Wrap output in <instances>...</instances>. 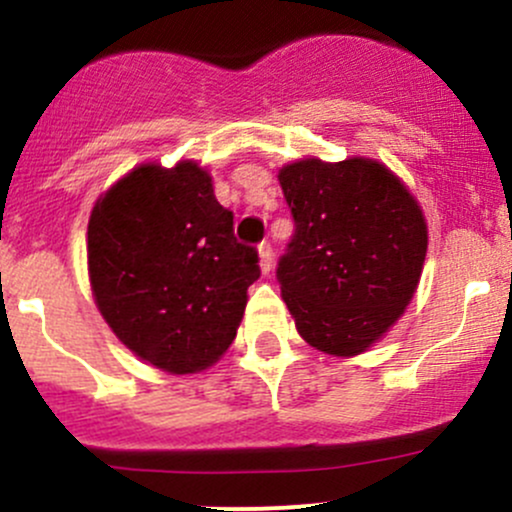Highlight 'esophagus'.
Wrapping results in <instances>:
<instances>
[{
    "mask_svg": "<svg viewBox=\"0 0 512 512\" xmlns=\"http://www.w3.org/2000/svg\"><path fill=\"white\" fill-rule=\"evenodd\" d=\"M272 262H275V252H272V245L270 242H260V267L262 272H270L272 270Z\"/></svg>",
    "mask_w": 512,
    "mask_h": 512,
    "instance_id": "34e87169",
    "label": "esophagus"
}]
</instances>
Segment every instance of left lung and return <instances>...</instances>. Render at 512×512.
<instances>
[{
	"mask_svg": "<svg viewBox=\"0 0 512 512\" xmlns=\"http://www.w3.org/2000/svg\"><path fill=\"white\" fill-rule=\"evenodd\" d=\"M277 178L294 218L277 280L297 332L324 354L366 352L404 314L421 280V208L369 158L297 160Z\"/></svg>",
	"mask_w": 512,
	"mask_h": 512,
	"instance_id": "obj_1",
	"label": "left lung"
}]
</instances>
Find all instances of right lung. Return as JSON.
Segmentation results:
<instances>
[{
  "label": "right lung",
  "instance_id": "right-lung-1",
  "mask_svg": "<svg viewBox=\"0 0 512 512\" xmlns=\"http://www.w3.org/2000/svg\"><path fill=\"white\" fill-rule=\"evenodd\" d=\"M89 277L103 319L133 354L193 374L232 344L260 265L255 247L237 242L213 178L180 160L141 165L98 198Z\"/></svg>",
  "mask_w": 512,
  "mask_h": 512
}]
</instances>
